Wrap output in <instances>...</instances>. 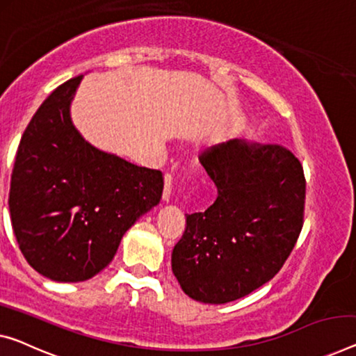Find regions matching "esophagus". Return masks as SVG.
<instances>
[{
	"instance_id": "34e87169",
	"label": "esophagus",
	"mask_w": 356,
	"mask_h": 356,
	"mask_svg": "<svg viewBox=\"0 0 356 356\" xmlns=\"http://www.w3.org/2000/svg\"><path fill=\"white\" fill-rule=\"evenodd\" d=\"M171 190H172V176L171 174H166L164 176V190H163V201H169L171 198Z\"/></svg>"
}]
</instances>
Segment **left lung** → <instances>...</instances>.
<instances>
[{
  "mask_svg": "<svg viewBox=\"0 0 356 356\" xmlns=\"http://www.w3.org/2000/svg\"><path fill=\"white\" fill-rule=\"evenodd\" d=\"M200 163L217 198L187 214L172 273L193 300L227 304L272 280L293 251L304 220V169L288 148L241 139L212 145Z\"/></svg>",
  "mask_w": 356,
  "mask_h": 356,
  "instance_id": "1",
  "label": "left lung"
}]
</instances>
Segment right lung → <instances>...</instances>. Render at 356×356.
<instances>
[{"instance_id": "obj_1", "label": "right lung", "mask_w": 356, "mask_h": 356, "mask_svg": "<svg viewBox=\"0 0 356 356\" xmlns=\"http://www.w3.org/2000/svg\"><path fill=\"white\" fill-rule=\"evenodd\" d=\"M83 75L54 89L26 126L10 177L19 248L42 277L86 281L115 257L121 238L160 203L163 174L99 150L73 126Z\"/></svg>"}]
</instances>
